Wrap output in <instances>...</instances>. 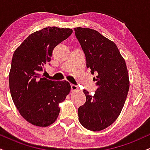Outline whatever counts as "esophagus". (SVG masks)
<instances>
[{"label": "esophagus", "instance_id": "1", "mask_svg": "<svg viewBox=\"0 0 150 150\" xmlns=\"http://www.w3.org/2000/svg\"><path fill=\"white\" fill-rule=\"evenodd\" d=\"M71 91H79L78 86H76V85L71 84Z\"/></svg>", "mask_w": 150, "mask_h": 150}]
</instances>
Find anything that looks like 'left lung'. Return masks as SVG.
Instances as JSON below:
<instances>
[{"instance_id": "obj_1", "label": "left lung", "mask_w": 150, "mask_h": 150, "mask_svg": "<svg viewBox=\"0 0 150 150\" xmlns=\"http://www.w3.org/2000/svg\"><path fill=\"white\" fill-rule=\"evenodd\" d=\"M75 36L86 57V67L96 78L97 91L93 96L83 91L86 102L79 107L81 125L93 132L112 125L124 107L129 88V79L125 59L113 41L96 30L74 28Z\"/></svg>"}]
</instances>
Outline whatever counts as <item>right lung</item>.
<instances>
[{"label": "right lung", "instance_id": "right-lung-1", "mask_svg": "<svg viewBox=\"0 0 150 150\" xmlns=\"http://www.w3.org/2000/svg\"><path fill=\"white\" fill-rule=\"evenodd\" d=\"M73 32L48 26L30 35L14 51L9 74L10 93L21 116L33 125L45 127L55 122L59 105L71 91L67 81L49 80L40 73L54 48Z\"/></svg>", "mask_w": 150, "mask_h": 150}]
</instances>
